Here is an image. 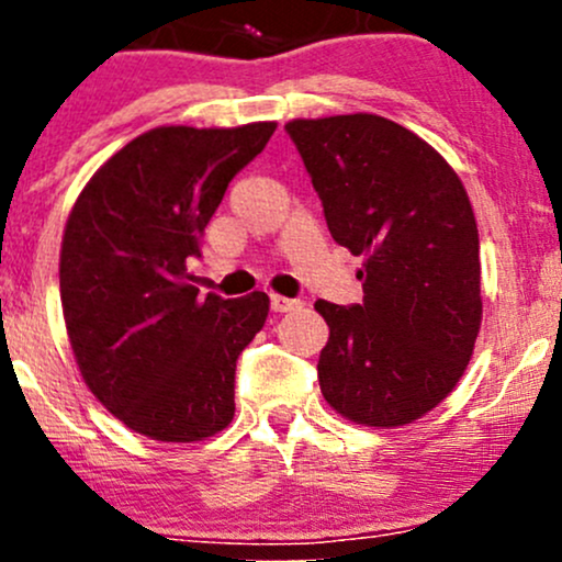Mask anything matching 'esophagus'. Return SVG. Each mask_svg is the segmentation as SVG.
<instances>
[{"label":"esophagus","instance_id":"esophagus-1","mask_svg":"<svg viewBox=\"0 0 562 562\" xmlns=\"http://www.w3.org/2000/svg\"><path fill=\"white\" fill-rule=\"evenodd\" d=\"M269 303H272L274 312H280V314L295 312V308H301V301L299 299H285V295H277V293L269 295Z\"/></svg>","mask_w":562,"mask_h":562}]
</instances>
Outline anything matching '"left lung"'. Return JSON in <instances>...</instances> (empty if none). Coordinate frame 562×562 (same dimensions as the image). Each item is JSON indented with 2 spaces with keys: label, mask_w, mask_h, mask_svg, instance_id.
<instances>
[{
  "label": "left lung",
  "mask_w": 562,
  "mask_h": 562,
  "mask_svg": "<svg viewBox=\"0 0 562 562\" xmlns=\"http://www.w3.org/2000/svg\"><path fill=\"white\" fill-rule=\"evenodd\" d=\"M333 240L364 256L353 306L317 301L330 327L319 389L346 420L398 428L460 383L481 330L473 205L428 142L383 115L295 119L285 126Z\"/></svg>",
  "instance_id": "left-lung-1"
}]
</instances>
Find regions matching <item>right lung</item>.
I'll list each match as a JSON object with an SVG mask.
<instances>
[{
    "label": "right lung",
    "mask_w": 562,
    "mask_h": 562,
    "mask_svg": "<svg viewBox=\"0 0 562 562\" xmlns=\"http://www.w3.org/2000/svg\"><path fill=\"white\" fill-rule=\"evenodd\" d=\"M274 121L158 126L94 171L60 248V301L83 383L126 428L190 443L235 417V367L269 295L200 299L187 272L237 171Z\"/></svg>",
    "instance_id": "obj_1"
}]
</instances>
